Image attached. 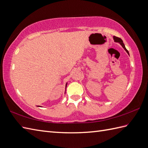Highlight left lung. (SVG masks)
<instances>
[{
	"mask_svg": "<svg viewBox=\"0 0 148 148\" xmlns=\"http://www.w3.org/2000/svg\"><path fill=\"white\" fill-rule=\"evenodd\" d=\"M113 40H114V41H115V42H117V43H119L120 44H121V45H122V47L123 48V49H124L126 51V52L128 53V55H129V51H128L126 49V48H125V47L124 45V44H123V41H122V40L121 38H120L116 37V36H113Z\"/></svg>",
	"mask_w": 148,
	"mask_h": 148,
	"instance_id": "obj_1",
	"label": "left lung"
}]
</instances>
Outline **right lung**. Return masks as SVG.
Wrapping results in <instances>:
<instances>
[{"label": "right lung", "instance_id": "obj_1", "mask_svg": "<svg viewBox=\"0 0 148 148\" xmlns=\"http://www.w3.org/2000/svg\"><path fill=\"white\" fill-rule=\"evenodd\" d=\"M67 82L66 84V88H67ZM65 92H66V91H65Z\"/></svg>", "mask_w": 148, "mask_h": 148}]
</instances>
